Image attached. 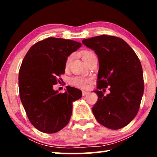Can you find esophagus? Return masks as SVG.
<instances>
[{
	"mask_svg": "<svg viewBox=\"0 0 157 157\" xmlns=\"http://www.w3.org/2000/svg\"><path fill=\"white\" fill-rule=\"evenodd\" d=\"M87 94H89V92L85 91H82V95H83V96H85V95H86Z\"/></svg>",
	"mask_w": 157,
	"mask_h": 157,
	"instance_id": "34e87169",
	"label": "esophagus"
}]
</instances>
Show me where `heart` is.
<instances>
[{"instance_id": "1", "label": "heart", "mask_w": 157, "mask_h": 157, "mask_svg": "<svg viewBox=\"0 0 157 157\" xmlns=\"http://www.w3.org/2000/svg\"><path fill=\"white\" fill-rule=\"evenodd\" d=\"M95 54L93 53L91 51H88V50H86V51H84L83 53H82V58L85 62H87L90 58H91L92 56H94ZM73 56L72 55H70L67 59L66 61V67L67 68L68 66L70 64V63L72 60ZM91 82V79L89 78H82V77H73L70 79V83L73 85V86L79 87V88H82V89H87L89 86V84Z\"/></svg>"}]
</instances>
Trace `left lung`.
<instances>
[{
	"instance_id": "8db88e82",
	"label": "left lung",
	"mask_w": 157,
	"mask_h": 157,
	"mask_svg": "<svg viewBox=\"0 0 157 157\" xmlns=\"http://www.w3.org/2000/svg\"><path fill=\"white\" fill-rule=\"evenodd\" d=\"M82 44L98 57V89L110 86L107 95L94 91L98 99L93 113L98 123L109 129L123 128L136 116L144 91L139 57L123 39L116 36L104 34L84 39Z\"/></svg>"
}]
</instances>
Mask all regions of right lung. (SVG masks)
Returning a JSON list of instances; mask_svg holds the SVG:
<instances>
[{
  "mask_svg": "<svg viewBox=\"0 0 157 157\" xmlns=\"http://www.w3.org/2000/svg\"><path fill=\"white\" fill-rule=\"evenodd\" d=\"M81 43L48 37L32 46L21 63L18 75L20 98L32 124L39 131L53 134L67 125L73 102L82 91L66 86L63 94L53 89L57 77L65 73L66 61Z\"/></svg>",
  "mask_w": 157,
  "mask_h": 157,
  "instance_id": "1",
  "label": "right lung"
}]
</instances>
